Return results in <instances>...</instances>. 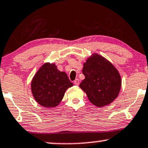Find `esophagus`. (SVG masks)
I'll list each match as a JSON object with an SVG mask.
<instances>
[{
  "mask_svg": "<svg viewBox=\"0 0 148 148\" xmlns=\"http://www.w3.org/2000/svg\"><path fill=\"white\" fill-rule=\"evenodd\" d=\"M74 84H76V85H78V84H79V83H80L79 79H78V78H76V79L75 80H74Z\"/></svg>",
  "mask_w": 148,
  "mask_h": 148,
  "instance_id": "34e87169",
  "label": "esophagus"
}]
</instances>
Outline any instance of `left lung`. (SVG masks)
I'll return each instance as SVG.
<instances>
[{
	"label": "left lung",
	"instance_id": "left-lung-1",
	"mask_svg": "<svg viewBox=\"0 0 148 148\" xmlns=\"http://www.w3.org/2000/svg\"><path fill=\"white\" fill-rule=\"evenodd\" d=\"M82 74L85 78L79 86L93 105L103 107L118 97L121 88V75L114 65L103 57L92 54L84 63Z\"/></svg>",
	"mask_w": 148,
	"mask_h": 148
}]
</instances>
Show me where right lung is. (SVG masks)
Wrapping results in <instances>:
<instances>
[{"mask_svg": "<svg viewBox=\"0 0 148 148\" xmlns=\"http://www.w3.org/2000/svg\"><path fill=\"white\" fill-rule=\"evenodd\" d=\"M73 86L66 73L60 72L55 64L45 63L39 68L31 82L33 97L45 108H55Z\"/></svg>", "mask_w": 148, "mask_h": 148, "instance_id": "1", "label": "right lung"}]
</instances>
